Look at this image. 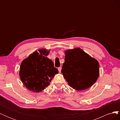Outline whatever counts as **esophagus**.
Returning a JSON list of instances; mask_svg holds the SVG:
<instances>
[{"label": "esophagus", "instance_id": "obj_1", "mask_svg": "<svg viewBox=\"0 0 120 120\" xmlns=\"http://www.w3.org/2000/svg\"><path fill=\"white\" fill-rule=\"evenodd\" d=\"M61 70V67H60V68H58V71H59V72H60Z\"/></svg>", "mask_w": 120, "mask_h": 120}]
</instances>
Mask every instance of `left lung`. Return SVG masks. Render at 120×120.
<instances>
[{
    "label": "left lung",
    "instance_id": "1",
    "mask_svg": "<svg viewBox=\"0 0 120 120\" xmlns=\"http://www.w3.org/2000/svg\"><path fill=\"white\" fill-rule=\"evenodd\" d=\"M64 53L61 72L68 85L77 90L92 86L100 75L98 61L79 48L68 49Z\"/></svg>",
    "mask_w": 120,
    "mask_h": 120
}]
</instances>
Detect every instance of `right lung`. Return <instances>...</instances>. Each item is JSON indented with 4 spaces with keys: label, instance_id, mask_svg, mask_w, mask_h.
<instances>
[{
    "label": "right lung",
    "instance_id": "obj_1",
    "mask_svg": "<svg viewBox=\"0 0 120 120\" xmlns=\"http://www.w3.org/2000/svg\"><path fill=\"white\" fill-rule=\"evenodd\" d=\"M50 50L38 49L29 55L21 64L19 77L24 86L30 90L39 93L46 89L56 74L57 69L47 57Z\"/></svg>",
    "mask_w": 120,
    "mask_h": 120
}]
</instances>
